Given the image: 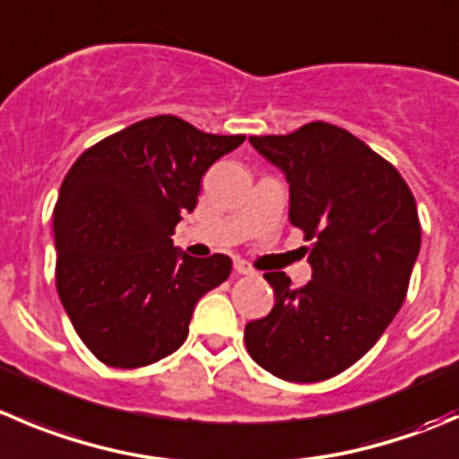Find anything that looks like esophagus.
Here are the masks:
<instances>
[{
    "instance_id": "obj_1",
    "label": "esophagus",
    "mask_w": 459,
    "mask_h": 459,
    "mask_svg": "<svg viewBox=\"0 0 459 459\" xmlns=\"http://www.w3.org/2000/svg\"><path fill=\"white\" fill-rule=\"evenodd\" d=\"M235 273H239V275H253V273H255V271H253V266L248 264V262L235 260Z\"/></svg>"
}]
</instances>
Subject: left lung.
<instances>
[{
	"instance_id": "left-lung-1",
	"label": "left lung",
	"mask_w": 459,
	"mask_h": 459,
	"mask_svg": "<svg viewBox=\"0 0 459 459\" xmlns=\"http://www.w3.org/2000/svg\"><path fill=\"white\" fill-rule=\"evenodd\" d=\"M289 181V220L311 242V280L264 273L275 305L244 327L253 361L293 384L348 370L375 345L406 298L421 247L411 188L393 163L332 123L248 136Z\"/></svg>"
}]
</instances>
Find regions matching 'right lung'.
Returning a JSON list of instances; mask_svg holds the SVG:
<instances>
[{"label": "right lung", "instance_id": "right-lung-1", "mask_svg": "<svg viewBox=\"0 0 459 459\" xmlns=\"http://www.w3.org/2000/svg\"><path fill=\"white\" fill-rule=\"evenodd\" d=\"M242 143L163 114L91 145L66 172L53 211L57 296L98 361L141 368L179 350L199 298L229 278V255L193 257L172 235L208 168Z\"/></svg>", "mask_w": 459, "mask_h": 459}]
</instances>
